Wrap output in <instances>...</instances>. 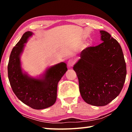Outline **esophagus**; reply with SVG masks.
I'll return each mask as SVG.
<instances>
[{"label":"esophagus","instance_id":"obj_1","mask_svg":"<svg viewBox=\"0 0 132 132\" xmlns=\"http://www.w3.org/2000/svg\"><path fill=\"white\" fill-rule=\"evenodd\" d=\"M75 64V61H73V60H69L68 62V65L69 66V68H71L73 65H74Z\"/></svg>","mask_w":132,"mask_h":132}]
</instances>
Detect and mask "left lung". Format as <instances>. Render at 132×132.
<instances>
[{
	"instance_id": "8db88e82",
	"label": "left lung",
	"mask_w": 132,
	"mask_h": 132,
	"mask_svg": "<svg viewBox=\"0 0 132 132\" xmlns=\"http://www.w3.org/2000/svg\"><path fill=\"white\" fill-rule=\"evenodd\" d=\"M101 44L82 50L73 66L84 101L91 105L108 104L119 94L126 76L121 46L108 32L100 31Z\"/></svg>"
}]
</instances>
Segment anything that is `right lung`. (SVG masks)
<instances>
[{
    "mask_svg": "<svg viewBox=\"0 0 132 132\" xmlns=\"http://www.w3.org/2000/svg\"><path fill=\"white\" fill-rule=\"evenodd\" d=\"M32 34L27 31L13 48L7 66L8 77L13 91L21 102L33 109H42L55 103L58 82L68 68L65 63L61 62L49 68L39 78L31 77L24 73L20 56Z\"/></svg>",
    "mask_w": 132,
    "mask_h": 132,
    "instance_id": "1",
    "label": "right lung"
}]
</instances>
